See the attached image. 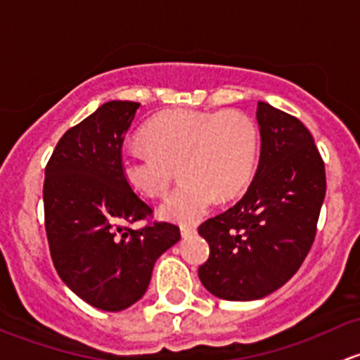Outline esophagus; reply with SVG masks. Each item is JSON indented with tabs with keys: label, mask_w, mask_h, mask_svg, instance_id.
<instances>
[{
	"label": "esophagus",
	"mask_w": 360,
	"mask_h": 360,
	"mask_svg": "<svg viewBox=\"0 0 360 360\" xmlns=\"http://www.w3.org/2000/svg\"><path fill=\"white\" fill-rule=\"evenodd\" d=\"M195 231H197V228L195 226H181V235H183V237H190V235H193Z\"/></svg>",
	"instance_id": "34e87169"
}]
</instances>
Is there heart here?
<instances>
[{
	"instance_id": "b5f03b06",
	"label": "heart",
	"mask_w": 360,
	"mask_h": 360,
	"mask_svg": "<svg viewBox=\"0 0 360 360\" xmlns=\"http://www.w3.org/2000/svg\"><path fill=\"white\" fill-rule=\"evenodd\" d=\"M146 150H125L120 170L137 193L162 198L179 170L183 183L167 198L160 214L176 223L198 221L216 202L244 193L254 176L259 151L257 127L235 110H170L141 130Z\"/></svg>"
}]
</instances>
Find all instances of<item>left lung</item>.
<instances>
[{
	"label": "left lung",
	"instance_id": "obj_1",
	"mask_svg": "<svg viewBox=\"0 0 360 360\" xmlns=\"http://www.w3.org/2000/svg\"><path fill=\"white\" fill-rule=\"evenodd\" d=\"M256 115L261 157L249 190L198 226L210 249L198 277L228 301L268 296L300 270L326 197L324 160L310 130L266 103H257Z\"/></svg>",
	"mask_w": 360,
	"mask_h": 360
}]
</instances>
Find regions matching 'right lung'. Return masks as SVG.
<instances>
[{
  "label": "right lung",
  "mask_w": 360,
  "mask_h": 360,
  "mask_svg": "<svg viewBox=\"0 0 360 360\" xmlns=\"http://www.w3.org/2000/svg\"><path fill=\"white\" fill-rule=\"evenodd\" d=\"M139 103L111 101L71 127L45 167L43 207L59 277L92 307L120 311L146 292L155 261L181 238L120 170L125 134ZM146 220L143 229L131 224Z\"/></svg>",
  "instance_id": "add662e5"
}]
</instances>
